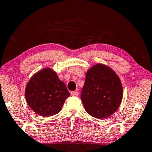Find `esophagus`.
I'll list each match as a JSON object with an SVG mask.
<instances>
[{
    "label": "esophagus",
    "instance_id": "obj_1",
    "mask_svg": "<svg viewBox=\"0 0 152 152\" xmlns=\"http://www.w3.org/2000/svg\"><path fill=\"white\" fill-rule=\"evenodd\" d=\"M70 94H71V95L75 96V97L78 96V92H77V91H72V92L70 93Z\"/></svg>",
    "mask_w": 152,
    "mask_h": 152
}]
</instances>
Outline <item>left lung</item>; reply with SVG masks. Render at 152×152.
Wrapping results in <instances>:
<instances>
[{"label":"left lung","instance_id":"left-lung-1","mask_svg":"<svg viewBox=\"0 0 152 152\" xmlns=\"http://www.w3.org/2000/svg\"><path fill=\"white\" fill-rule=\"evenodd\" d=\"M123 90L119 77L103 64H96L86 73L80 99L88 114L96 118L109 117L119 107Z\"/></svg>","mask_w":152,"mask_h":152}]
</instances>
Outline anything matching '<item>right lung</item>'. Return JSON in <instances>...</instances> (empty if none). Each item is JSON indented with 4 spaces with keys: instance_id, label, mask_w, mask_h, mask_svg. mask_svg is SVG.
Masks as SVG:
<instances>
[{
    "instance_id": "1",
    "label": "right lung",
    "mask_w": 152,
    "mask_h": 152,
    "mask_svg": "<svg viewBox=\"0 0 152 152\" xmlns=\"http://www.w3.org/2000/svg\"><path fill=\"white\" fill-rule=\"evenodd\" d=\"M69 96L65 84L50 68L34 74L26 85V102L34 112L42 116L57 114Z\"/></svg>"
}]
</instances>
